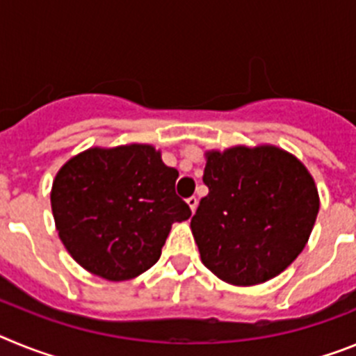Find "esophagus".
<instances>
[{
	"mask_svg": "<svg viewBox=\"0 0 356 356\" xmlns=\"http://www.w3.org/2000/svg\"><path fill=\"white\" fill-rule=\"evenodd\" d=\"M187 205H188V209H191V212H196V209H197V197L196 196H191L187 200Z\"/></svg>",
	"mask_w": 356,
	"mask_h": 356,
	"instance_id": "34e87169",
	"label": "esophagus"
}]
</instances>
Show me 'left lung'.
Segmentation results:
<instances>
[{
  "label": "left lung",
  "mask_w": 356,
  "mask_h": 356,
  "mask_svg": "<svg viewBox=\"0 0 356 356\" xmlns=\"http://www.w3.org/2000/svg\"><path fill=\"white\" fill-rule=\"evenodd\" d=\"M209 194L191 219L201 262L238 287L264 284L303 251L319 212L316 181L282 147L207 151Z\"/></svg>",
  "instance_id": "left-lung-1"
}]
</instances>
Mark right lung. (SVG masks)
<instances>
[{
    "label": "right lung",
    "mask_w": 356,
    "mask_h": 356,
    "mask_svg": "<svg viewBox=\"0 0 356 356\" xmlns=\"http://www.w3.org/2000/svg\"><path fill=\"white\" fill-rule=\"evenodd\" d=\"M176 178L151 144L81 151L53 180L62 244L83 269L108 282L143 275L160 259L172 222L191 217L175 193Z\"/></svg>",
    "instance_id": "add662e5"
}]
</instances>
